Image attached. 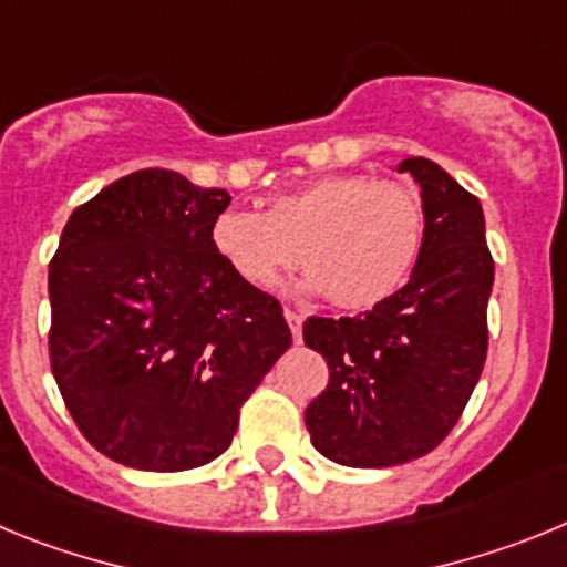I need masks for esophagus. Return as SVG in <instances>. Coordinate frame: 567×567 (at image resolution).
<instances>
[{"label": "esophagus", "instance_id": "esophagus-1", "mask_svg": "<svg viewBox=\"0 0 567 567\" xmlns=\"http://www.w3.org/2000/svg\"><path fill=\"white\" fill-rule=\"evenodd\" d=\"M285 321H288L290 333H293V341L302 339V321H305V316L296 313V310H285Z\"/></svg>", "mask_w": 567, "mask_h": 567}]
</instances>
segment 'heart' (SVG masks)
I'll return each instance as SVG.
<instances>
[{
  "instance_id": "1",
  "label": "heart",
  "mask_w": 567,
  "mask_h": 567,
  "mask_svg": "<svg viewBox=\"0 0 567 567\" xmlns=\"http://www.w3.org/2000/svg\"><path fill=\"white\" fill-rule=\"evenodd\" d=\"M423 206L406 183L347 172L268 200L262 214L223 212L212 248L254 290H274L299 257V288L341 310H367L404 288L423 248Z\"/></svg>"
}]
</instances>
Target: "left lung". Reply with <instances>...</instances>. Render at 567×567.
<instances>
[{
	"label": "left lung",
	"mask_w": 567,
	"mask_h": 567,
	"mask_svg": "<svg viewBox=\"0 0 567 567\" xmlns=\"http://www.w3.org/2000/svg\"><path fill=\"white\" fill-rule=\"evenodd\" d=\"M421 186L423 248L410 282L372 310L305 321L328 390L305 410L310 441L353 468L401 466L455 426L486 361L494 262L483 206L426 157H406Z\"/></svg>",
	"instance_id": "obj_1"
}]
</instances>
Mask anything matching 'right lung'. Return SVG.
I'll list each match as a JSON object with an SVG mask.
<instances>
[{"label": "right lung", "instance_id": "obj_1", "mask_svg": "<svg viewBox=\"0 0 567 567\" xmlns=\"http://www.w3.org/2000/svg\"><path fill=\"white\" fill-rule=\"evenodd\" d=\"M231 203L141 169L70 214L50 262V367L81 435L110 461L186 472L220 457L239 406L290 347L282 305L212 248Z\"/></svg>", "mask_w": 567, "mask_h": 567}]
</instances>
